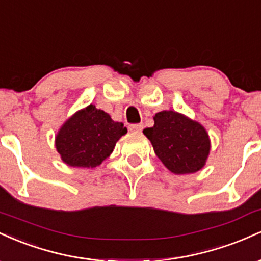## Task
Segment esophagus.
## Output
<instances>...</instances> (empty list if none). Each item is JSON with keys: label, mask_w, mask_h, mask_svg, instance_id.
<instances>
[{"label": "esophagus", "mask_w": 261, "mask_h": 261, "mask_svg": "<svg viewBox=\"0 0 261 261\" xmlns=\"http://www.w3.org/2000/svg\"><path fill=\"white\" fill-rule=\"evenodd\" d=\"M142 128H143L142 124H133L128 126V130L134 131V133H140V131H142Z\"/></svg>", "instance_id": "1"}]
</instances>
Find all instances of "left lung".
I'll list each match as a JSON object with an SVG mask.
<instances>
[{"label":"left lung","instance_id":"left-lung-1","mask_svg":"<svg viewBox=\"0 0 261 261\" xmlns=\"http://www.w3.org/2000/svg\"><path fill=\"white\" fill-rule=\"evenodd\" d=\"M153 120V126L145 128L143 134L170 172L190 174L205 166L211 143L201 124L173 110L157 113Z\"/></svg>","mask_w":261,"mask_h":261}]
</instances>
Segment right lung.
Segmentation results:
<instances>
[{"label":"right lung","instance_id":"add662e5","mask_svg":"<svg viewBox=\"0 0 261 261\" xmlns=\"http://www.w3.org/2000/svg\"><path fill=\"white\" fill-rule=\"evenodd\" d=\"M126 133L122 122L112 120L109 114L91 104L62 125L55 146L67 166L94 168L109 157L115 143Z\"/></svg>","mask_w":261,"mask_h":261}]
</instances>
